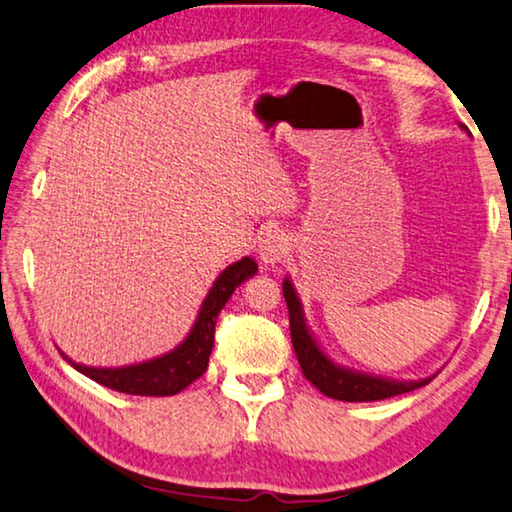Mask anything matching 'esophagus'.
I'll list each match as a JSON object with an SVG mask.
<instances>
[{
  "mask_svg": "<svg viewBox=\"0 0 512 512\" xmlns=\"http://www.w3.org/2000/svg\"><path fill=\"white\" fill-rule=\"evenodd\" d=\"M257 255L262 259V264L266 266H273L282 262V257L287 255V239L285 234L273 230V232H266L262 239H259V246H257Z\"/></svg>",
  "mask_w": 512,
  "mask_h": 512,
  "instance_id": "1",
  "label": "esophagus"
}]
</instances>
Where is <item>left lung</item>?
I'll return each instance as SVG.
<instances>
[{
    "mask_svg": "<svg viewBox=\"0 0 512 512\" xmlns=\"http://www.w3.org/2000/svg\"><path fill=\"white\" fill-rule=\"evenodd\" d=\"M282 294H285L287 307H289L291 344H294V351H296L300 369H303V376L310 380L319 392L330 396V399L380 401V399H389V396L412 392V389L417 387H424L435 378L433 376L424 380H410V383H399V380L376 378V376H367V373L337 367V364H332L326 355L321 353V348L316 346L310 330H307L303 310H300V300L289 280H285V285H282Z\"/></svg>",
    "mask_w": 512,
    "mask_h": 512,
    "instance_id": "obj_1",
    "label": "left lung"
}]
</instances>
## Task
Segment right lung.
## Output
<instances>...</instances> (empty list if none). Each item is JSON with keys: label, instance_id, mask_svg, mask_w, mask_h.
Segmentation results:
<instances>
[{"label": "right lung", "instance_id": "1", "mask_svg": "<svg viewBox=\"0 0 512 512\" xmlns=\"http://www.w3.org/2000/svg\"><path fill=\"white\" fill-rule=\"evenodd\" d=\"M257 273V264L250 257H243L241 262L227 266V269L218 275L214 287L202 303V310L198 314L196 326L191 328L189 337L184 339L182 346L168 355H161L157 360L132 364V367L120 369H95L84 367V364H75V369L84 373L95 383H100L109 389L123 394H136V396H170L182 392L189 387L193 380H198L202 373L207 371L209 353L214 348V332H216V319L230 300L232 291L237 289L243 280Z\"/></svg>", "mask_w": 512, "mask_h": 512}]
</instances>
